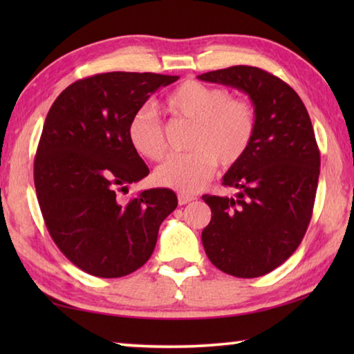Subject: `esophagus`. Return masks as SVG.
<instances>
[{"mask_svg": "<svg viewBox=\"0 0 354 354\" xmlns=\"http://www.w3.org/2000/svg\"><path fill=\"white\" fill-rule=\"evenodd\" d=\"M195 200V196L194 195H190V194H179L178 195V203L179 205H187V203H190V201H194Z\"/></svg>", "mask_w": 354, "mask_h": 354, "instance_id": "1", "label": "esophagus"}]
</instances>
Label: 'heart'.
<instances>
[{
    "instance_id": "obj_1",
    "label": "heart",
    "mask_w": 354,
    "mask_h": 354,
    "mask_svg": "<svg viewBox=\"0 0 354 354\" xmlns=\"http://www.w3.org/2000/svg\"><path fill=\"white\" fill-rule=\"evenodd\" d=\"M169 111L195 123L189 139L192 151L171 154L154 171L164 187L195 192L212 176L215 164L231 169L241 162L256 134V111L248 100L231 98L225 88L189 80L165 100ZM128 137L143 158L159 160L165 151L164 129L156 111L142 107L131 117Z\"/></svg>"
}]
</instances>
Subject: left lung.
Here are the masks:
<instances>
[{
  "mask_svg": "<svg viewBox=\"0 0 354 354\" xmlns=\"http://www.w3.org/2000/svg\"><path fill=\"white\" fill-rule=\"evenodd\" d=\"M198 80L247 93L256 111L251 147L223 176L237 194L203 195L212 212L203 247L218 270L262 277L289 259L313 217L320 175L313 123L289 84L257 67L236 65Z\"/></svg>",
  "mask_w": 354,
  "mask_h": 354,
  "instance_id": "1",
  "label": "left lung"
}]
</instances>
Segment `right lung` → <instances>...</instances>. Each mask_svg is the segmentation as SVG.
<instances>
[{
    "instance_id": "add662e5",
    "label": "right lung",
    "mask_w": 354,
    "mask_h": 354,
    "mask_svg": "<svg viewBox=\"0 0 354 354\" xmlns=\"http://www.w3.org/2000/svg\"><path fill=\"white\" fill-rule=\"evenodd\" d=\"M179 76L111 71L80 80L48 112L34 160V184L53 241L88 274L120 278L153 254L159 226L175 211L170 189H149L122 205L117 192L149 170L128 124L145 101Z\"/></svg>"
}]
</instances>
